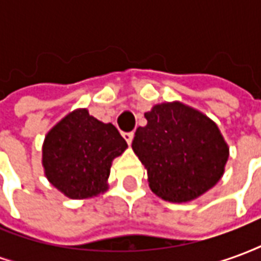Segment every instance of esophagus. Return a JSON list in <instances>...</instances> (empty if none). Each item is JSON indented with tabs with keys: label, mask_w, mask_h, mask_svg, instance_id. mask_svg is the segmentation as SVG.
<instances>
[{
	"label": "esophagus",
	"mask_w": 261,
	"mask_h": 261,
	"mask_svg": "<svg viewBox=\"0 0 261 261\" xmlns=\"http://www.w3.org/2000/svg\"><path fill=\"white\" fill-rule=\"evenodd\" d=\"M123 137L127 141V144H131L133 142V138H134V133H123Z\"/></svg>",
	"instance_id": "esophagus-1"
}]
</instances>
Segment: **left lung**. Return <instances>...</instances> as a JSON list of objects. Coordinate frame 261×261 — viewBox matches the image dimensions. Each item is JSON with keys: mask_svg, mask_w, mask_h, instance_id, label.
<instances>
[{"mask_svg": "<svg viewBox=\"0 0 261 261\" xmlns=\"http://www.w3.org/2000/svg\"><path fill=\"white\" fill-rule=\"evenodd\" d=\"M145 119L147 125L137 128L133 149L156 196L190 201L221 179L229 149L207 116L175 102L153 106Z\"/></svg>", "mask_w": 261, "mask_h": 261, "instance_id": "1", "label": "left lung"}]
</instances>
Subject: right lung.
<instances>
[{"instance_id":"right-lung-1","label":"right lung","mask_w":261,"mask_h":261,"mask_svg":"<svg viewBox=\"0 0 261 261\" xmlns=\"http://www.w3.org/2000/svg\"><path fill=\"white\" fill-rule=\"evenodd\" d=\"M127 142L113 124L75 110L53 127L43 145V166L54 187L69 198L96 196L108 189L114 158Z\"/></svg>"}]
</instances>
